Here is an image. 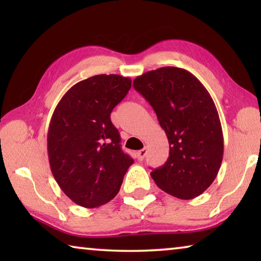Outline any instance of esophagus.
Instances as JSON below:
<instances>
[{
    "label": "esophagus",
    "instance_id": "34e87169",
    "mask_svg": "<svg viewBox=\"0 0 261 261\" xmlns=\"http://www.w3.org/2000/svg\"><path fill=\"white\" fill-rule=\"evenodd\" d=\"M146 154H147V149L143 148V149H140V151L137 152V158H138L139 160H143V159L146 156Z\"/></svg>",
    "mask_w": 261,
    "mask_h": 261
}]
</instances>
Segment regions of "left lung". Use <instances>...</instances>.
<instances>
[{"instance_id":"8db88e82","label":"left lung","mask_w":261,"mask_h":261,"mask_svg":"<svg viewBox=\"0 0 261 261\" xmlns=\"http://www.w3.org/2000/svg\"><path fill=\"white\" fill-rule=\"evenodd\" d=\"M169 141V158L151 176L163 191L192 199L213 183L223 158L218 110L205 86L180 68L163 67L134 81Z\"/></svg>"}]
</instances>
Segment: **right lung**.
Masks as SVG:
<instances>
[{
	"label": "right lung",
	"instance_id": "right-lung-1",
	"mask_svg": "<svg viewBox=\"0 0 261 261\" xmlns=\"http://www.w3.org/2000/svg\"><path fill=\"white\" fill-rule=\"evenodd\" d=\"M131 79L98 74L77 83L53 113L47 135L51 173L77 205L94 208L120 191L134 160L122 151L113 109L125 98Z\"/></svg>",
	"mask_w": 261,
	"mask_h": 261
}]
</instances>
